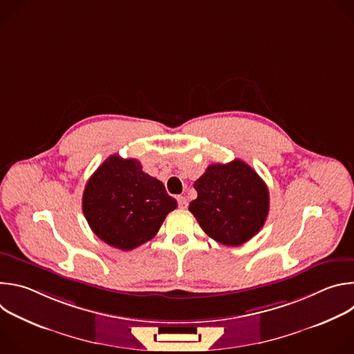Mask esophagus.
<instances>
[{
	"label": "esophagus",
	"instance_id": "1",
	"mask_svg": "<svg viewBox=\"0 0 354 354\" xmlns=\"http://www.w3.org/2000/svg\"><path fill=\"white\" fill-rule=\"evenodd\" d=\"M178 206H179V209L187 207V198L185 196H178Z\"/></svg>",
	"mask_w": 354,
	"mask_h": 354
}]
</instances>
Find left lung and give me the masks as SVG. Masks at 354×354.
<instances>
[{
    "mask_svg": "<svg viewBox=\"0 0 354 354\" xmlns=\"http://www.w3.org/2000/svg\"><path fill=\"white\" fill-rule=\"evenodd\" d=\"M189 210L214 241L238 246L257 235L269 213V189L241 160L213 164L194 182Z\"/></svg>",
    "mask_w": 354,
    "mask_h": 354,
    "instance_id": "obj_1",
    "label": "left lung"
}]
</instances>
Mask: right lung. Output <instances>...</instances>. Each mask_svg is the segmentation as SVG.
I'll return each instance as SVG.
<instances>
[{"instance_id": "right-lung-1", "label": "right lung", "mask_w": 354, "mask_h": 354, "mask_svg": "<svg viewBox=\"0 0 354 354\" xmlns=\"http://www.w3.org/2000/svg\"><path fill=\"white\" fill-rule=\"evenodd\" d=\"M178 206L161 180L142 172L140 161L111 156L89 178L82 212L96 236L131 250L153 239Z\"/></svg>"}]
</instances>
